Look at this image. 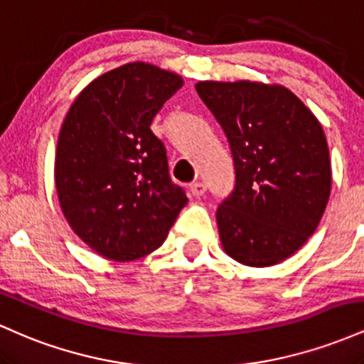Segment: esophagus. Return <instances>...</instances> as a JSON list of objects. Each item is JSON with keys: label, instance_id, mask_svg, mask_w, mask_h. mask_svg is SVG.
<instances>
[{"label": "esophagus", "instance_id": "obj_1", "mask_svg": "<svg viewBox=\"0 0 364 364\" xmlns=\"http://www.w3.org/2000/svg\"><path fill=\"white\" fill-rule=\"evenodd\" d=\"M205 190H207V186L203 185V183H200V181H196V183H193V185H190V191H191V195H193V196H202L203 193H205Z\"/></svg>", "mask_w": 364, "mask_h": 364}]
</instances>
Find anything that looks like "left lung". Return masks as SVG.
<instances>
[{
	"mask_svg": "<svg viewBox=\"0 0 364 364\" xmlns=\"http://www.w3.org/2000/svg\"><path fill=\"white\" fill-rule=\"evenodd\" d=\"M223 127L236 185L217 208L224 252L270 267L306 243L327 207L332 169L323 128L286 87L252 80L195 85Z\"/></svg>",
	"mask_w": 364,
	"mask_h": 364,
	"instance_id": "left-lung-1",
	"label": "left lung"
}]
</instances>
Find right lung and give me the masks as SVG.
<instances>
[{"label": "right lung", "instance_id": "obj_1", "mask_svg": "<svg viewBox=\"0 0 364 364\" xmlns=\"http://www.w3.org/2000/svg\"><path fill=\"white\" fill-rule=\"evenodd\" d=\"M181 87L178 73L127 63L92 80L66 112L54 159L58 200L75 235L107 260L152 253L186 205L150 129Z\"/></svg>", "mask_w": 364, "mask_h": 364}]
</instances>
